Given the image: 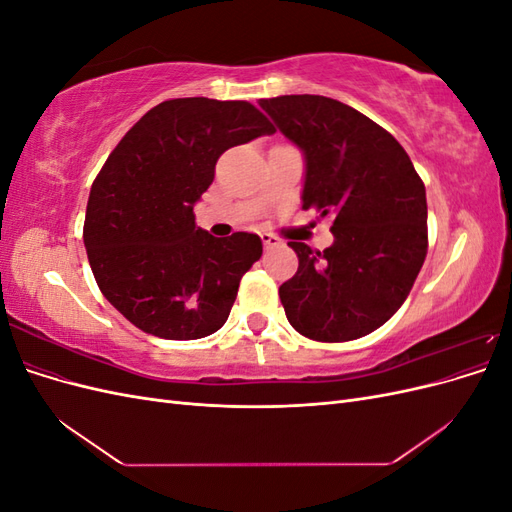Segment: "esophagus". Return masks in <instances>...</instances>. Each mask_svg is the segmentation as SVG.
<instances>
[{
    "mask_svg": "<svg viewBox=\"0 0 512 512\" xmlns=\"http://www.w3.org/2000/svg\"><path fill=\"white\" fill-rule=\"evenodd\" d=\"M260 239H262V245H265V250H273V247L282 245V241L275 235H271V232H260Z\"/></svg>",
    "mask_w": 512,
    "mask_h": 512,
    "instance_id": "obj_1",
    "label": "esophagus"
}]
</instances>
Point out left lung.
<instances>
[{
    "label": "left lung",
    "mask_w": 512,
    "mask_h": 512,
    "mask_svg": "<svg viewBox=\"0 0 512 512\" xmlns=\"http://www.w3.org/2000/svg\"><path fill=\"white\" fill-rule=\"evenodd\" d=\"M303 151V209L333 215L324 252L290 241L299 271L280 286L288 322L316 342H348L389 320L427 256V196L393 134L324 96L258 102Z\"/></svg>",
    "instance_id": "1"
}]
</instances>
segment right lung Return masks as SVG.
Returning <instances> with one entry per match:
<instances>
[{"mask_svg": "<svg viewBox=\"0 0 512 512\" xmlns=\"http://www.w3.org/2000/svg\"><path fill=\"white\" fill-rule=\"evenodd\" d=\"M273 132L250 102L177 98L153 106L108 156L91 185L83 241L102 294L134 327L200 339L228 320L262 241L252 232L211 237L194 205L226 149Z\"/></svg>", "mask_w": 512, "mask_h": 512, "instance_id": "1", "label": "right lung"}]
</instances>
